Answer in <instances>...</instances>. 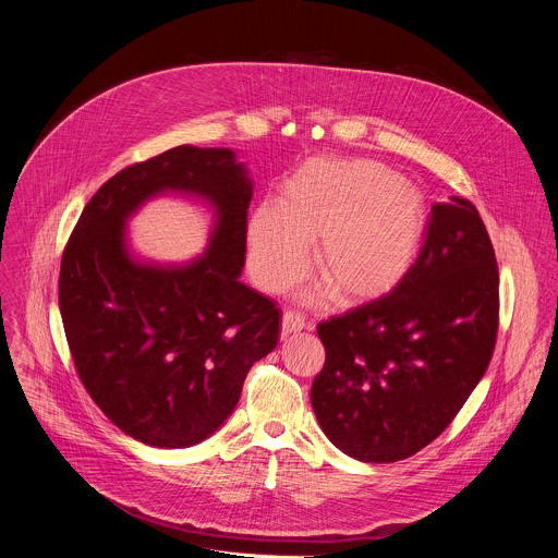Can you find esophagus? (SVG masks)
<instances>
[{
	"instance_id": "obj_1",
	"label": "esophagus",
	"mask_w": 558,
	"mask_h": 558,
	"mask_svg": "<svg viewBox=\"0 0 558 558\" xmlns=\"http://www.w3.org/2000/svg\"><path fill=\"white\" fill-rule=\"evenodd\" d=\"M304 327H306V323H304V315H302V313L291 311V308H287V311L282 313V336H284V338L291 336V333L302 331Z\"/></svg>"
}]
</instances>
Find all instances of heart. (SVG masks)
I'll return each mask as SVG.
<instances>
[{"label":"heart","instance_id":"b5f03b06","mask_svg":"<svg viewBox=\"0 0 558 558\" xmlns=\"http://www.w3.org/2000/svg\"><path fill=\"white\" fill-rule=\"evenodd\" d=\"M428 229L424 194L373 161H315L289 179L276 207L250 218L247 247L254 280L284 291L306 267L338 302L390 293L413 269Z\"/></svg>","mask_w":558,"mask_h":558}]
</instances>
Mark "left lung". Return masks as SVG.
I'll return each mask as SVG.
<instances>
[{
    "label": "left lung",
    "mask_w": 558,
    "mask_h": 558,
    "mask_svg": "<svg viewBox=\"0 0 558 558\" xmlns=\"http://www.w3.org/2000/svg\"><path fill=\"white\" fill-rule=\"evenodd\" d=\"M499 329L486 225L459 196L435 203L424 247L390 293L317 325L327 360L311 386L325 435L366 463L437 439L484 377Z\"/></svg>",
    "instance_id": "1"
}]
</instances>
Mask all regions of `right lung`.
<instances>
[{"label":"right lung","instance_id":"right-lung-1","mask_svg":"<svg viewBox=\"0 0 558 558\" xmlns=\"http://www.w3.org/2000/svg\"><path fill=\"white\" fill-rule=\"evenodd\" d=\"M168 191L217 216L206 254L187 266L138 262L126 247V218ZM252 194L233 149L179 145L104 183L63 250L59 308L76 373L106 417L147 446L216 433L278 344L280 308L238 280Z\"/></svg>","mask_w":558,"mask_h":558}]
</instances>
